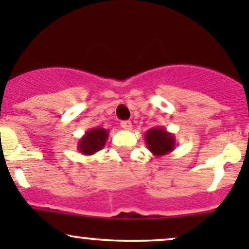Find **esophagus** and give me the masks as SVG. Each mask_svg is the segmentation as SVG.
I'll return each mask as SVG.
<instances>
[{
    "label": "esophagus",
    "mask_w": 249,
    "mask_h": 249,
    "mask_svg": "<svg viewBox=\"0 0 249 249\" xmlns=\"http://www.w3.org/2000/svg\"><path fill=\"white\" fill-rule=\"evenodd\" d=\"M121 126L124 128V130H131V128H132V123L130 121H123L121 123Z\"/></svg>",
    "instance_id": "esophagus-1"
}]
</instances>
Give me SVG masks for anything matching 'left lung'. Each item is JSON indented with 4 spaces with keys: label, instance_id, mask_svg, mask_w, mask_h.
Instances as JSON below:
<instances>
[{
    "label": "left lung",
    "instance_id": "8db88e82",
    "mask_svg": "<svg viewBox=\"0 0 249 249\" xmlns=\"http://www.w3.org/2000/svg\"><path fill=\"white\" fill-rule=\"evenodd\" d=\"M145 142L151 153L156 157H161L171 153L176 146V137L168 132L165 127L156 126L145 133Z\"/></svg>",
    "mask_w": 249,
    "mask_h": 249
}]
</instances>
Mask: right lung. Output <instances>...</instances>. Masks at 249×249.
I'll use <instances>...</instances> for the list:
<instances>
[{"instance_id": "obj_1", "label": "right lung", "mask_w": 249, "mask_h": 249, "mask_svg": "<svg viewBox=\"0 0 249 249\" xmlns=\"http://www.w3.org/2000/svg\"><path fill=\"white\" fill-rule=\"evenodd\" d=\"M108 131L103 127L90 128L85 132L84 136L79 139L77 147L78 151L84 156H91L98 152L105 146V142L107 141Z\"/></svg>"}]
</instances>
